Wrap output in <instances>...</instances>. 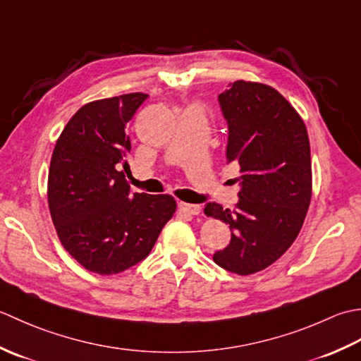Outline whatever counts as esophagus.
I'll return each instance as SVG.
<instances>
[{"mask_svg": "<svg viewBox=\"0 0 361 361\" xmlns=\"http://www.w3.org/2000/svg\"><path fill=\"white\" fill-rule=\"evenodd\" d=\"M179 209L187 213V215H200L201 207L196 204H187V202H179Z\"/></svg>", "mask_w": 361, "mask_h": 361, "instance_id": "1", "label": "esophagus"}]
</instances>
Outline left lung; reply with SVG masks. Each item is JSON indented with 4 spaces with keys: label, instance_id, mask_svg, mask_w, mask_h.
Returning a JSON list of instances; mask_svg holds the SVG:
<instances>
[{
    "label": "left lung",
    "instance_id": "obj_1",
    "mask_svg": "<svg viewBox=\"0 0 361 361\" xmlns=\"http://www.w3.org/2000/svg\"><path fill=\"white\" fill-rule=\"evenodd\" d=\"M227 123V161L240 165L233 210L205 204V215L231 227V243L213 254L218 267L240 276L273 264L304 224L312 200L307 128L273 87L235 80L218 94Z\"/></svg>",
    "mask_w": 361,
    "mask_h": 361
}]
</instances>
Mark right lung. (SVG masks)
<instances>
[{"label": "right lung", "instance_id": "add662e5", "mask_svg": "<svg viewBox=\"0 0 361 361\" xmlns=\"http://www.w3.org/2000/svg\"><path fill=\"white\" fill-rule=\"evenodd\" d=\"M145 93L88 102L51 157L48 204L63 247L88 271L116 274L145 260L176 212L170 195L132 193L124 179L128 123Z\"/></svg>", "mask_w": 361, "mask_h": 361}]
</instances>
